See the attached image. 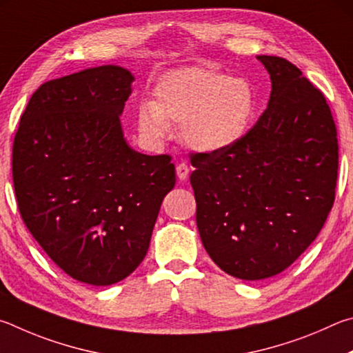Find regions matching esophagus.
<instances>
[{
	"label": "esophagus",
	"mask_w": 353,
	"mask_h": 353,
	"mask_svg": "<svg viewBox=\"0 0 353 353\" xmlns=\"http://www.w3.org/2000/svg\"><path fill=\"white\" fill-rule=\"evenodd\" d=\"M189 173H190V169H189V165L186 163H180L176 165V175H178V180H180V181H186Z\"/></svg>",
	"instance_id": "obj_1"
}]
</instances>
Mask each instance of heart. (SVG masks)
Masks as SVG:
<instances>
[{
  "mask_svg": "<svg viewBox=\"0 0 353 353\" xmlns=\"http://www.w3.org/2000/svg\"><path fill=\"white\" fill-rule=\"evenodd\" d=\"M256 108L254 90L242 77H226L205 66L170 71L153 88V102L136 108V127L148 144L183 125V138L199 152H220L236 145L248 132Z\"/></svg>",
  "mask_w": 353,
  "mask_h": 353,
  "instance_id": "1",
  "label": "heart"
}]
</instances>
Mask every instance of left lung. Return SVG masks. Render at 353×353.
I'll return each instance as SVG.
<instances>
[{
  "instance_id": "1",
  "label": "left lung",
  "mask_w": 353,
  "mask_h": 353,
  "mask_svg": "<svg viewBox=\"0 0 353 353\" xmlns=\"http://www.w3.org/2000/svg\"><path fill=\"white\" fill-rule=\"evenodd\" d=\"M257 60L271 79L267 110L236 145L190 157L201 243L243 281L282 273L312 245L338 175L336 127L323 92L285 59Z\"/></svg>"
}]
</instances>
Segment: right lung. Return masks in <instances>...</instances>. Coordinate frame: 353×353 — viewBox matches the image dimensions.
<instances>
[{
	"label": "right lung",
	"mask_w": 353,
	"mask_h": 353,
	"mask_svg": "<svg viewBox=\"0 0 353 353\" xmlns=\"http://www.w3.org/2000/svg\"><path fill=\"white\" fill-rule=\"evenodd\" d=\"M133 80L125 68L103 65L43 83L12 150L24 225L55 265L90 285H111L139 267L175 186L169 154L139 153L123 138Z\"/></svg>",
	"instance_id": "right-lung-1"
}]
</instances>
